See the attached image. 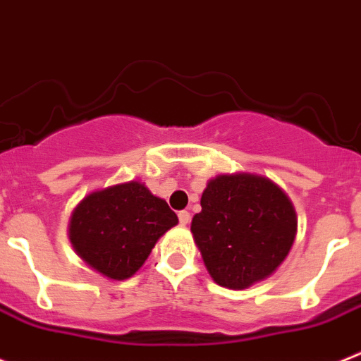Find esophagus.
I'll list each match as a JSON object with an SVG mask.
<instances>
[{"label":"esophagus","instance_id":"1","mask_svg":"<svg viewBox=\"0 0 361 361\" xmlns=\"http://www.w3.org/2000/svg\"><path fill=\"white\" fill-rule=\"evenodd\" d=\"M178 218H180L181 225H187L190 221V214L187 211H180L178 212Z\"/></svg>","mask_w":361,"mask_h":361}]
</instances>
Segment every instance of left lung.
I'll return each instance as SVG.
<instances>
[{"mask_svg":"<svg viewBox=\"0 0 361 361\" xmlns=\"http://www.w3.org/2000/svg\"><path fill=\"white\" fill-rule=\"evenodd\" d=\"M190 231L212 280L245 289L265 280L289 255L296 212L287 194L256 174H221L202 194Z\"/></svg>","mask_w":361,"mask_h":361,"instance_id":"left-lung-1","label":"left lung"}]
</instances>
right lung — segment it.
Returning a JSON list of instances; mask_svg holds the SVG:
<instances>
[{"label":"right lung","mask_w":361,"mask_h":361,"mask_svg":"<svg viewBox=\"0 0 361 361\" xmlns=\"http://www.w3.org/2000/svg\"><path fill=\"white\" fill-rule=\"evenodd\" d=\"M176 224L165 200L128 181L89 194L72 212L68 236L90 267L111 280H127Z\"/></svg>","instance_id":"right-lung-1"}]
</instances>
